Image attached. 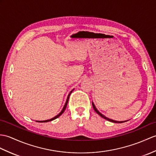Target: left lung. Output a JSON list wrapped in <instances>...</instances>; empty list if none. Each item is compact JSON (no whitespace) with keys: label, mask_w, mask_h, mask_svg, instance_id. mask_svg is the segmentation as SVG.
<instances>
[{"label":"left lung","mask_w":156,"mask_h":156,"mask_svg":"<svg viewBox=\"0 0 156 156\" xmlns=\"http://www.w3.org/2000/svg\"><path fill=\"white\" fill-rule=\"evenodd\" d=\"M92 106H93V108H94V110L95 111H96V113L98 114V115H100L101 117H102L103 118H104V119H107V120H108V121H110V122H114V123H123V122H126V121H124V122H118V121H115V120H113V119H109V118H106V116H104V115H103V114H102L100 113V112L97 109H96V108L95 107V106H94V103L92 102Z\"/></svg>","instance_id":"1"}]
</instances>
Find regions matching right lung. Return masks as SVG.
Returning a JSON list of instances; mask_svg holds the SVG:
<instances>
[{
  "instance_id": "1",
  "label": "right lung",
  "mask_w": 156,
  "mask_h": 156,
  "mask_svg": "<svg viewBox=\"0 0 156 156\" xmlns=\"http://www.w3.org/2000/svg\"><path fill=\"white\" fill-rule=\"evenodd\" d=\"M73 91V90H72V91L70 92V94H68V98H67V100H66V104H65V105H64V108H63V109H62V110L61 112H60V114H58L56 116H55V117H54L53 118H52V119H47V120H44V121H37V122H50V121H52V120H54V119H56L57 118H58L60 115H62L63 114V112H64V110H65V109H66V106H67V104H68V99H69V97H70V94L72 93V92Z\"/></svg>"
}]
</instances>
